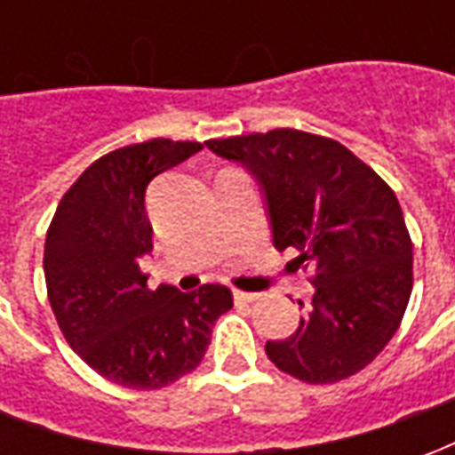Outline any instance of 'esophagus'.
Segmentation results:
<instances>
[{
  "label": "esophagus",
  "mask_w": 455,
  "mask_h": 455,
  "mask_svg": "<svg viewBox=\"0 0 455 455\" xmlns=\"http://www.w3.org/2000/svg\"><path fill=\"white\" fill-rule=\"evenodd\" d=\"M234 299L236 302H256V299H260V295H256V292H243V290H234Z\"/></svg>",
  "instance_id": "esophagus-1"
}]
</instances>
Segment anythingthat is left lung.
<instances>
[{"label":"left lung","instance_id":"1","mask_svg":"<svg viewBox=\"0 0 455 455\" xmlns=\"http://www.w3.org/2000/svg\"><path fill=\"white\" fill-rule=\"evenodd\" d=\"M266 189L277 251L295 248L315 285L292 336L270 361L309 385L361 372L400 329L414 283L411 238L392 188L339 140L297 129L212 139ZM302 305V302H299Z\"/></svg>","mask_w":455,"mask_h":455}]
</instances>
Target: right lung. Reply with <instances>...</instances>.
<instances>
[{"label": "right lung", "instance_id": "right-lung-1", "mask_svg": "<svg viewBox=\"0 0 455 455\" xmlns=\"http://www.w3.org/2000/svg\"><path fill=\"white\" fill-rule=\"evenodd\" d=\"M197 150V140L150 139L97 158L65 192L45 234L55 322L70 348L121 387L160 390L195 371L214 322L234 307L227 285L153 290L139 266L153 248L148 182Z\"/></svg>", "mask_w": 455, "mask_h": 455}]
</instances>
